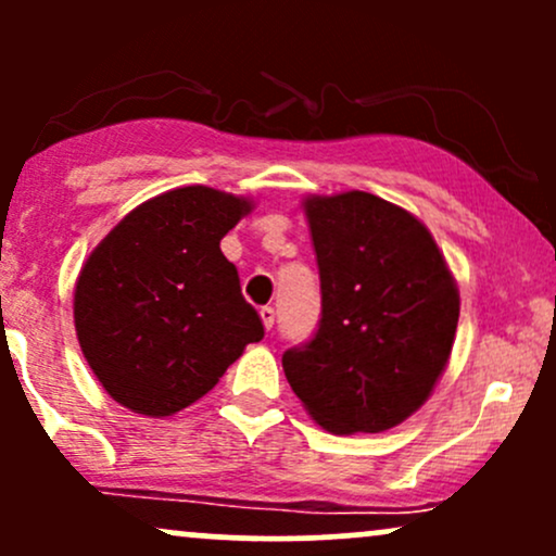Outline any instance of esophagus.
<instances>
[{
  "instance_id": "1",
  "label": "esophagus",
  "mask_w": 556,
  "mask_h": 556,
  "mask_svg": "<svg viewBox=\"0 0 556 556\" xmlns=\"http://www.w3.org/2000/svg\"><path fill=\"white\" fill-rule=\"evenodd\" d=\"M258 314H261V321H264V327L271 329L274 327V318H277V314H274L271 305H264V308H261Z\"/></svg>"
}]
</instances>
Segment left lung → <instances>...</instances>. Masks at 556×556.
Here are the masks:
<instances>
[{
	"label": "left lung",
	"mask_w": 556,
	"mask_h": 556,
	"mask_svg": "<svg viewBox=\"0 0 556 556\" xmlns=\"http://www.w3.org/2000/svg\"><path fill=\"white\" fill-rule=\"evenodd\" d=\"M321 321L282 355L292 392L331 433H379L418 410L442 376L460 292L431 232L384 198H305Z\"/></svg>",
	"instance_id": "obj_1"
}]
</instances>
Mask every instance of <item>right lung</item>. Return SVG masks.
<instances>
[{
    "instance_id": "add662e5",
    "label": "right lung",
    "mask_w": 556,
    "mask_h": 556,
    "mask_svg": "<svg viewBox=\"0 0 556 556\" xmlns=\"http://www.w3.org/2000/svg\"><path fill=\"white\" fill-rule=\"evenodd\" d=\"M251 201L188 185L140 203L75 285V331L112 400L164 418L193 405L264 337L219 242Z\"/></svg>"
}]
</instances>
